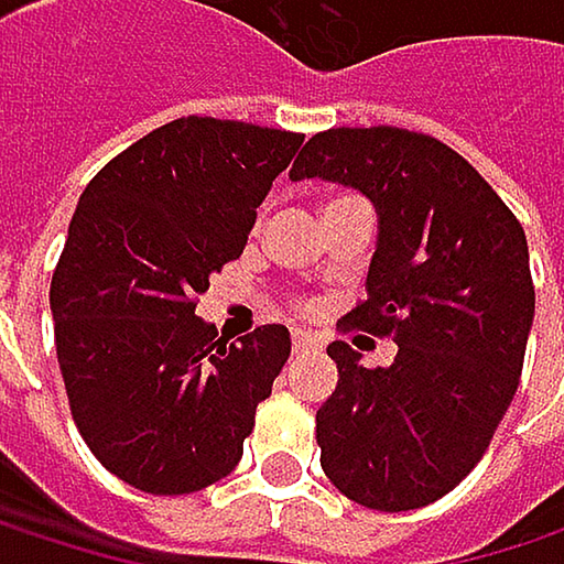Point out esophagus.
Segmentation results:
<instances>
[{
    "mask_svg": "<svg viewBox=\"0 0 564 564\" xmlns=\"http://www.w3.org/2000/svg\"><path fill=\"white\" fill-rule=\"evenodd\" d=\"M316 346H319V343H316L313 336H306V333H296V336H293V356H296V359L316 352Z\"/></svg>",
    "mask_w": 564,
    "mask_h": 564,
    "instance_id": "34e87169",
    "label": "esophagus"
}]
</instances>
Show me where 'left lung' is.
Returning a JSON list of instances; mask_svg holds the SVG:
<instances>
[{
  "instance_id": "8db88e82",
  "label": "left lung",
  "mask_w": 564,
  "mask_h": 564,
  "mask_svg": "<svg viewBox=\"0 0 564 564\" xmlns=\"http://www.w3.org/2000/svg\"><path fill=\"white\" fill-rule=\"evenodd\" d=\"M316 175L359 188L379 215L366 300L343 323L398 343L386 369L343 339L326 346L339 382L316 411L323 474L359 507H427L477 467L519 389L535 313L525 231L480 172L424 133H316L290 178Z\"/></svg>"
}]
</instances>
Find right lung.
Returning a JSON list of instances; mask_svg holds the SVG:
<instances>
[{
  "mask_svg": "<svg viewBox=\"0 0 564 564\" xmlns=\"http://www.w3.org/2000/svg\"><path fill=\"white\" fill-rule=\"evenodd\" d=\"M303 137L178 117L97 172L52 278L61 379L90 454L123 484L178 497L228 477L290 356L286 326L241 343L195 316L241 258Z\"/></svg>",
  "mask_w": 564,
  "mask_h": 564,
  "instance_id": "1",
  "label": "right lung"
}]
</instances>
